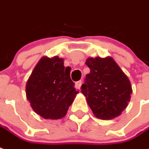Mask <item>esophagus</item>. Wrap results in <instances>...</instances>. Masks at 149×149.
Wrapping results in <instances>:
<instances>
[{
	"instance_id": "obj_1",
	"label": "esophagus",
	"mask_w": 149,
	"mask_h": 149,
	"mask_svg": "<svg viewBox=\"0 0 149 149\" xmlns=\"http://www.w3.org/2000/svg\"><path fill=\"white\" fill-rule=\"evenodd\" d=\"M82 81H79L76 82V87L78 89H81V87Z\"/></svg>"
}]
</instances>
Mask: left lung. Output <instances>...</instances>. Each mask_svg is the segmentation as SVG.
<instances>
[{
    "label": "left lung",
    "mask_w": 149,
    "mask_h": 149,
    "mask_svg": "<svg viewBox=\"0 0 149 149\" xmlns=\"http://www.w3.org/2000/svg\"><path fill=\"white\" fill-rule=\"evenodd\" d=\"M89 73L81 85L82 93L97 118L111 119L124 111L132 93L130 81L111 57L89 58Z\"/></svg>",
    "instance_id": "8db88e82"
}]
</instances>
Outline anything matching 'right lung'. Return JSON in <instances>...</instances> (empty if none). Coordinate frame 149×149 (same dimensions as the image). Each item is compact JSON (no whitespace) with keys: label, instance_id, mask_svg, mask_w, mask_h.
Masks as SVG:
<instances>
[{"label":"right lung","instance_id":"add662e5","mask_svg":"<svg viewBox=\"0 0 149 149\" xmlns=\"http://www.w3.org/2000/svg\"><path fill=\"white\" fill-rule=\"evenodd\" d=\"M71 68L64 60L42 57L26 83V97L36 114L46 119H58L67 114L78 89L70 77Z\"/></svg>","mask_w":149,"mask_h":149}]
</instances>
